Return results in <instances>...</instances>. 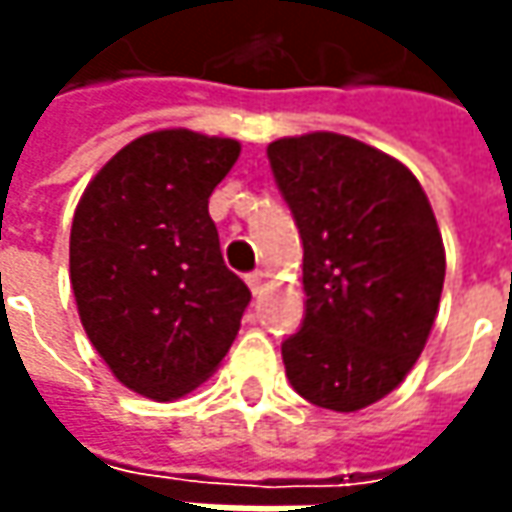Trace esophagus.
I'll return each mask as SVG.
<instances>
[{"instance_id": "obj_1", "label": "esophagus", "mask_w": 512, "mask_h": 512, "mask_svg": "<svg viewBox=\"0 0 512 512\" xmlns=\"http://www.w3.org/2000/svg\"><path fill=\"white\" fill-rule=\"evenodd\" d=\"M247 287L253 290V296H259L262 293V287H265V273L262 270H253V273H247Z\"/></svg>"}]
</instances>
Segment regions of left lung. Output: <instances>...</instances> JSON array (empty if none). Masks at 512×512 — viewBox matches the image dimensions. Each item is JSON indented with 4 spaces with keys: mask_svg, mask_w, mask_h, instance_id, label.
<instances>
[{
    "mask_svg": "<svg viewBox=\"0 0 512 512\" xmlns=\"http://www.w3.org/2000/svg\"><path fill=\"white\" fill-rule=\"evenodd\" d=\"M299 227L305 319L282 342L287 379L353 413L396 390L439 313L444 247L419 179L359 139L307 133L267 145Z\"/></svg>",
    "mask_w": 512,
    "mask_h": 512,
    "instance_id": "left-lung-1",
    "label": "left lung"
}]
</instances>
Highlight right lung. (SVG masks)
<instances>
[{
  "label": "right lung",
  "instance_id": "right-lung-1",
  "mask_svg": "<svg viewBox=\"0 0 512 512\" xmlns=\"http://www.w3.org/2000/svg\"><path fill=\"white\" fill-rule=\"evenodd\" d=\"M239 150L236 139L182 128L139 136L93 176L73 213L82 327L113 376L156 402L205 382L250 302L207 213Z\"/></svg>",
  "mask_w": 512,
  "mask_h": 512
}]
</instances>
